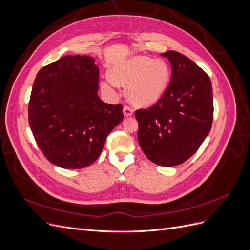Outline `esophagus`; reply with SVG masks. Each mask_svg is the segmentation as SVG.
<instances>
[{
  "instance_id": "obj_1",
  "label": "esophagus",
  "mask_w": 250,
  "mask_h": 250,
  "mask_svg": "<svg viewBox=\"0 0 250 250\" xmlns=\"http://www.w3.org/2000/svg\"><path fill=\"white\" fill-rule=\"evenodd\" d=\"M123 113H124V116H125V117H130V116H132V113H133V109H132V107L128 106V105H124V108H123Z\"/></svg>"
}]
</instances>
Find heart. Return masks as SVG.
Instances as JSON below:
<instances>
[{"label": "heart", "mask_w": 250, "mask_h": 250, "mask_svg": "<svg viewBox=\"0 0 250 250\" xmlns=\"http://www.w3.org/2000/svg\"><path fill=\"white\" fill-rule=\"evenodd\" d=\"M170 75V67L165 60L137 56L118 65L112 71V79H105L103 86L112 89L117 84H130V100L137 105L147 106L162 97L168 86Z\"/></svg>", "instance_id": "b5f03b06"}]
</instances>
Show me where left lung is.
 <instances>
[{"instance_id":"1","label":"left lung","mask_w":250,"mask_h":250,"mask_svg":"<svg viewBox=\"0 0 250 250\" xmlns=\"http://www.w3.org/2000/svg\"><path fill=\"white\" fill-rule=\"evenodd\" d=\"M170 60L169 85L155 104L135 110L138 140L152 163L172 167L188 161L208 134L214 116L208 75L176 51L162 54Z\"/></svg>"}]
</instances>
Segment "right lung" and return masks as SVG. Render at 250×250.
Returning <instances> with one entry per match:
<instances>
[{
	"label": "right lung",
	"mask_w": 250,
	"mask_h": 250,
	"mask_svg": "<svg viewBox=\"0 0 250 250\" xmlns=\"http://www.w3.org/2000/svg\"><path fill=\"white\" fill-rule=\"evenodd\" d=\"M98 88L99 69L86 55H66L37 73L29 125L53 165L81 169L94 164L107 135L123 120V105L104 103Z\"/></svg>",
	"instance_id": "add662e5"
}]
</instances>
